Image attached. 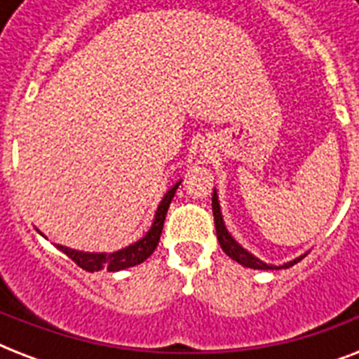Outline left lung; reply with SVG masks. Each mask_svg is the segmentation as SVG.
Returning <instances> with one entry per match:
<instances>
[{
	"label": "left lung",
	"instance_id": "8db88e82",
	"mask_svg": "<svg viewBox=\"0 0 359 359\" xmlns=\"http://www.w3.org/2000/svg\"><path fill=\"white\" fill-rule=\"evenodd\" d=\"M212 212H214V224H216V235H218V242L219 245H222V250L227 253V255L233 259V261L240 262L242 266H248V268H257V270H273V268L278 266H270V264H266V262L259 261L257 257H253L251 253H248V251L242 248V245L236 242L233 236L229 235V231L225 229V224H224V218H222V212H219V203H218V196H216V190H214L212 194ZM306 255L298 257V259H294V261L287 262V264H283V266L279 268H289L292 266V264H296L298 261H302Z\"/></svg>",
	"mask_w": 359,
	"mask_h": 359
}]
</instances>
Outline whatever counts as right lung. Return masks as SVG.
Returning a JSON list of instances; mask_svg holds the SVG:
<instances>
[{
    "instance_id": "add662e5",
    "label": "right lung",
    "mask_w": 359,
    "mask_h": 359,
    "mask_svg": "<svg viewBox=\"0 0 359 359\" xmlns=\"http://www.w3.org/2000/svg\"><path fill=\"white\" fill-rule=\"evenodd\" d=\"M179 184L180 182H177V184L163 196L162 201H160L156 216H154V222H152L149 233H147L141 240L134 242V244H130L128 248L114 251V253H83V251L70 250V248H65V245H57V248L63 251V253H67L78 266L87 270V272H98V270L117 272V270H124V268L140 264V262L145 261L147 257L152 255V251L156 250L158 242H160V235H162L163 229V219H165L168 208L169 205H171V199H173L175 191H177Z\"/></svg>"
}]
</instances>
